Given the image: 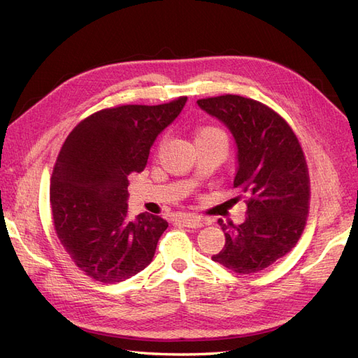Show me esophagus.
I'll use <instances>...</instances> for the list:
<instances>
[{"instance_id":"34e87169","label":"esophagus","mask_w":358,"mask_h":358,"mask_svg":"<svg viewBox=\"0 0 358 358\" xmlns=\"http://www.w3.org/2000/svg\"><path fill=\"white\" fill-rule=\"evenodd\" d=\"M179 222L185 227H189V229H200V227L206 224V220L196 215H185L182 216V218H179Z\"/></svg>"}]
</instances>
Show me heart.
Returning <instances> with one entry per match:
<instances>
[{
  "mask_svg": "<svg viewBox=\"0 0 358 358\" xmlns=\"http://www.w3.org/2000/svg\"><path fill=\"white\" fill-rule=\"evenodd\" d=\"M216 134H224L220 128H216V127H210V125H208V127H203V128H200L199 129V133H197V140L199 138H206V137H210V136H216Z\"/></svg>",
  "mask_w": 358,
  "mask_h": 358,
  "instance_id": "obj_1",
  "label": "heart"
}]
</instances>
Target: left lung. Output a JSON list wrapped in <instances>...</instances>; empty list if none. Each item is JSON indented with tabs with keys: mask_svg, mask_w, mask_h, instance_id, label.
I'll return each instance as SVG.
<instances>
[{
	"mask_svg": "<svg viewBox=\"0 0 358 358\" xmlns=\"http://www.w3.org/2000/svg\"><path fill=\"white\" fill-rule=\"evenodd\" d=\"M230 129L237 148L234 188L246 196V220L222 224L225 245L213 262L236 273L262 272L296 246L309 212V173L291 127L266 104L241 95L199 100Z\"/></svg>",
	"mask_w": 358,
	"mask_h": 358,
	"instance_id": "8db88e82",
	"label": "left lung"
}]
</instances>
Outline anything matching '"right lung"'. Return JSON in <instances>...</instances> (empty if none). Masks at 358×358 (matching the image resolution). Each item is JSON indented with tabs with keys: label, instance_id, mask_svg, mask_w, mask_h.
<instances>
[{
	"label": "right lung",
	"instance_id": "right-lung-1",
	"mask_svg": "<svg viewBox=\"0 0 358 358\" xmlns=\"http://www.w3.org/2000/svg\"><path fill=\"white\" fill-rule=\"evenodd\" d=\"M185 103L179 96L100 110L76 125L61 148L50 179L53 225L74 264L99 282H122L152 262L169 224L149 213L129 221L128 179L143 171L158 134Z\"/></svg>",
	"mask_w": 358,
	"mask_h": 358
}]
</instances>
